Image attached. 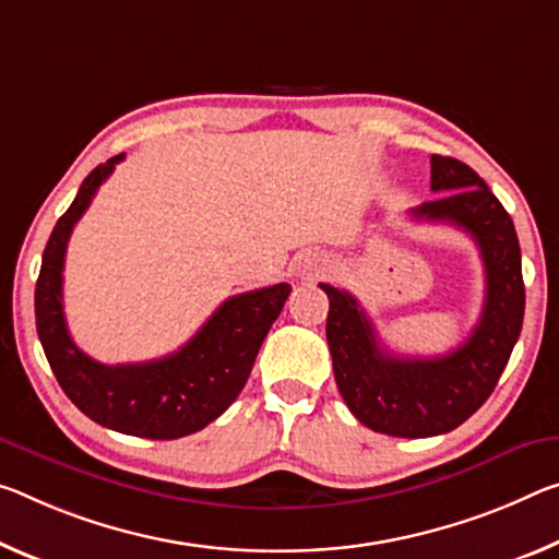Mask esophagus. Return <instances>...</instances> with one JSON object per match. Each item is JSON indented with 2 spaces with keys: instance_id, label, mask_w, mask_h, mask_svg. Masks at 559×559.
Here are the masks:
<instances>
[{
  "instance_id": "1",
  "label": "esophagus",
  "mask_w": 559,
  "mask_h": 559,
  "mask_svg": "<svg viewBox=\"0 0 559 559\" xmlns=\"http://www.w3.org/2000/svg\"><path fill=\"white\" fill-rule=\"evenodd\" d=\"M325 265H328V261L321 259V255H316V253L306 255V259H300L296 263V276H300L304 281H313V278H318V273L325 271Z\"/></svg>"
}]
</instances>
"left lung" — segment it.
Segmentation results:
<instances>
[{"label": "left lung", "mask_w": 559, "mask_h": 559, "mask_svg": "<svg viewBox=\"0 0 559 559\" xmlns=\"http://www.w3.org/2000/svg\"><path fill=\"white\" fill-rule=\"evenodd\" d=\"M430 189L442 197L411 216L463 228L485 263L483 316L463 345L436 358L393 356L358 300L321 283L331 300L325 338L343 401L366 428L395 438L442 436L471 418L498 385L525 316L520 241L498 197L471 166L438 154L430 156Z\"/></svg>", "instance_id": "1"}]
</instances>
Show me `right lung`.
<instances>
[{
	"label": "right lung",
	"instance_id": "obj_1",
	"mask_svg": "<svg viewBox=\"0 0 559 559\" xmlns=\"http://www.w3.org/2000/svg\"><path fill=\"white\" fill-rule=\"evenodd\" d=\"M121 158L123 154L114 156L86 176L49 236L34 290L37 333L61 391L86 418L123 436L176 440L206 428L243 391L290 286L276 283L224 300L199 333L171 356L127 366H104L88 358L69 335L61 273L76 221Z\"/></svg>",
	"mask_w": 559,
	"mask_h": 559
}]
</instances>
